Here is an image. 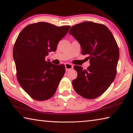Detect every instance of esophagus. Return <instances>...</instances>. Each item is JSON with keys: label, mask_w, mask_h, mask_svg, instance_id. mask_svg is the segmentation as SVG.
Masks as SVG:
<instances>
[{"label": "esophagus", "mask_w": 133, "mask_h": 133, "mask_svg": "<svg viewBox=\"0 0 133 133\" xmlns=\"http://www.w3.org/2000/svg\"><path fill=\"white\" fill-rule=\"evenodd\" d=\"M64 65H65V67H66V71H68L69 70H70L73 69V66L71 64L66 63Z\"/></svg>", "instance_id": "1"}]
</instances>
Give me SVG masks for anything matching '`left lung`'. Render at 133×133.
I'll list each match as a JSON object with an SVG mask.
<instances>
[{
	"instance_id": "1",
	"label": "left lung",
	"mask_w": 133,
	"mask_h": 133,
	"mask_svg": "<svg viewBox=\"0 0 133 133\" xmlns=\"http://www.w3.org/2000/svg\"><path fill=\"white\" fill-rule=\"evenodd\" d=\"M69 33L79 43L83 55H88L87 70L75 66L77 77L72 82L75 91L93 99L102 95L116 77L119 50L111 31L104 24L85 22L72 26Z\"/></svg>"
}]
</instances>
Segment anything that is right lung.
<instances>
[{
	"label": "right lung",
	"instance_id": "add662e5",
	"mask_svg": "<svg viewBox=\"0 0 133 133\" xmlns=\"http://www.w3.org/2000/svg\"><path fill=\"white\" fill-rule=\"evenodd\" d=\"M70 26H56L46 22L29 24L19 33L13 48L17 78L31 98L44 101L56 93L65 73L64 64H52L46 57L55 51Z\"/></svg>",
	"mask_w": 133,
	"mask_h": 133
}]
</instances>
